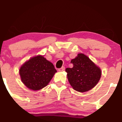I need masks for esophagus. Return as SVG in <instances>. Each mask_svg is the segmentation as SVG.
I'll return each mask as SVG.
<instances>
[{
    "label": "esophagus",
    "instance_id": "esophagus-1",
    "mask_svg": "<svg viewBox=\"0 0 122 122\" xmlns=\"http://www.w3.org/2000/svg\"><path fill=\"white\" fill-rule=\"evenodd\" d=\"M65 67L64 66H62V67H61V68H59V69H58V71H60V72H62V71H64V70H65Z\"/></svg>",
    "mask_w": 122,
    "mask_h": 122
}]
</instances>
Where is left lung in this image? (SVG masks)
<instances>
[{
    "instance_id": "obj_1",
    "label": "left lung",
    "mask_w": 122,
    "mask_h": 122,
    "mask_svg": "<svg viewBox=\"0 0 122 122\" xmlns=\"http://www.w3.org/2000/svg\"><path fill=\"white\" fill-rule=\"evenodd\" d=\"M71 62L73 64V68H67L65 71L72 88L78 92H84L95 87L101 77L100 68L82 53L78 54Z\"/></svg>"
}]
</instances>
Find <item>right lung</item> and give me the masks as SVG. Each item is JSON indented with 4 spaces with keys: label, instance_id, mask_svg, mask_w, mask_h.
<instances>
[{
    "label": "right lung",
    "instance_id": "add662e5",
    "mask_svg": "<svg viewBox=\"0 0 122 122\" xmlns=\"http://www.w3.org/2000/svg\"><path fill=\"white\" fill-rule=\"evenodd\" d=\"M56 72L57 71L52 63L40 55L30 58L19 69L22 82L34 91L46 86Z\"/></svg>",
    "mask_w": 122,
    "mask_h": 122
}]
</instances>
